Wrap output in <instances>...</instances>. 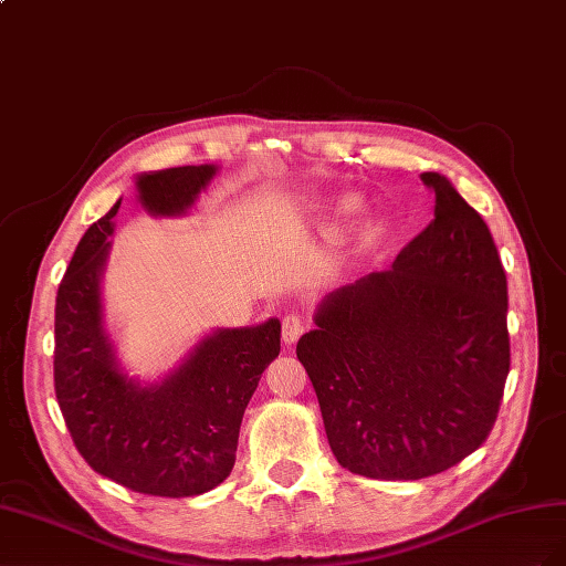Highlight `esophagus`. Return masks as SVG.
I'll return each mask as SVG.
<instances>
[{
	"label": "esophagus",
	"instance_id": "esophagus-1",
	"mask_svg": "<svg viewBox=\"0 0 566 566\" xmlns=\"http://www.w3.org/2000/svg\"><path fill=\"white\" fill-rule=\"evenodd\" d=\"M303 329H305V322H303L301 315H296V313L286 315V317L282 319V342H284L286 346L296 344L298 336L303 334Z\"/></svg>",
	"mask_w": 566,
	"mask_h": 566
}]
</instances>
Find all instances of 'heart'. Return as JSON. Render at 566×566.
Returning a JSON list of instances; mask_svg holds the SVG:
<instances>
[{
    "label": "heart",
    "mask_w": 566,
    "mask_h": 566,
    "mask_svg": "<svg viewBox=\"0 0 566 566\" xmlns=\"http://www.w3.org/2000/svg\"><path fill=\"white\" fill-rule=\"evenodd\" d=\"M358 206H360V199L355 197V193H344V197L336 199L334 211H336V216H353L355 211H358Z\"/></svg>",
    "instance_id": "heart-1"
}]
</instances>
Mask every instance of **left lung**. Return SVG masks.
<instances>
[{"label":"left lung","instance_id":"left-lung-1","mask_svg":"<svg viewBox=\"0 0 566 566\" xmlns=\"http://www.w3.org/2000/svg\"><path fill=\"white\" fill-rule=\"evenodd\" d=\"M433 220L389 270L319 303L296 355L338 464L415 481L486 441L510 373L507 277L489 224L453 182L422 172Z\"/></svg>","mask_w":566,"mask_h":566}]
</instances>
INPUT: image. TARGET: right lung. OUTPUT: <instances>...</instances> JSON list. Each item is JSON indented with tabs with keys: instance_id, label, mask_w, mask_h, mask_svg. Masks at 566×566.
<instances>
[{
	"instance_id": "right-lung-1",
	"label": "right lung",
	"mask_w": 566,
	"mask_h": 566,
	"mask_svg": "<svg viewBox=\"0 0 566 566\" xmlns=\"http://www.w3.org/2000/svg\"><path fill=\"white\" fill-rule=\"evenodd\" d=\"M218 166H182L135 177L144 211L185 216ZM120 199L80 239L59 284L54 389L73 443L94 472L120 486L189 497L230 476L241 417L265 367L280 355L277 317L216 329L151 384L127 377L104 325L102 274Z\"/></svg>"
}]
</instances>
